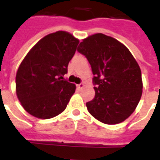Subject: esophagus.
Here are the masks:
<instances>
[{
  "label": "esophagus",
  "mask_w": 160,
  "mask_h": 160,
  "mask_svg": "<svg viewBox=\"0 0 160 160\" xmlns=\"http://www.w3.org/2000/svg\"><path fill=\"white\" fill-rule=\"evenodd\" d=\"M84 86H85V85H84L83 83H80V84L77 85L78 89H83V88H84Z\"/></svg>",
  "instance_id": "34e87169"
}]
</instances>
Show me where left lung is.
I'll return each mask as SVG.
<instances>
[{
	"instance_id": "8db88e82",
	"label": "left lung",
	"mask_w": 160,
	"mask_h": 160,
	"mask_svg": "<svg viewBox=\"0 0 160 160\" xmlns=\"http://www.w3.org/2000/svg\"><path fill=\"white\" fill-rule=\"evenodd\" d=\"M94 75L95 95L88 111L107 124H119L134 111L142 95L141 70L130 51L115 39L95 34L78 46Z\"/></svg>"
}]
</instances>
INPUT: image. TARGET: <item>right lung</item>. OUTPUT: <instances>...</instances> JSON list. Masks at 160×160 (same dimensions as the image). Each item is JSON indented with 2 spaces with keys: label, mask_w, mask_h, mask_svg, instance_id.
Segmentation results:
<instances>
[{
  "label": "right lung",
  "mask_w": 160,
  "mask_h": 160,
  "mask_svg": "<svg viewBox=\"0 0 160 160\" xmlns=\"http://www.w3.org/2000/svg\"><path fill=\"white\" fill-rule=\"evenodd\" d=\"M78 44L70 33L56 31L39 41L24 58L16 73V95L29 114L45 119L65 110L75 85L61 78Z\"/></svg>",
  "instance_id": "obj_1"
}]
</instances>
